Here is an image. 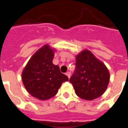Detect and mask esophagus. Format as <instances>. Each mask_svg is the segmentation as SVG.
I'll list each match as a JSON object with an SVG mask.
<instances>
[{
	"label": "esophagus",
	"mask_w": 128,
	"mask_h": 128,
	"mask_svg": "<svg viewBox=\"0 0 128 128\" xmlns=\"http://www.w3.org/2000/svg\"><path fill=\"white\" fill-rule=\"evenodd\" d=\"M66 75L67 76H68V78H70V75H71V73H70V72H67L66 73Z\"/></svg>",
	"instance_id": "34e87169"
}]
</instances>
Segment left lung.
Listing matches in <instances>:
<instances>
[{"instance_id":"8db88e82","label":"left lung","mask_w":128,"mask_h":128,"mask_svg":"<svg viewBox=\"0 0 128 128\" xmlns=\"http://www.w3.org/2000/svg\"><path fill=\"white\" fill-rule=\"evenodd\" d=\"M109 81L107 67L90 51L84 50L76 56V68L70 82L78 97L86 100L99 98L105 92Z\"/></svg>"}]
</instances>
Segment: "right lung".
<instances>
[{"instance_id": "1", "label": "right lung", "mask_w": 128, "mask_h": 128, "mask_svg": "<svg viewBox=\"0 0 128 128\" xmlns=\"http://www.w3.org/2000/svg\"><path fill=\"white\" fill-rule=\"evenodd\" d=\"M54 49L46 44L29 60L22 73L25 88L33 97L46 100L56 95L68 76L61 73L59 66L52 63Z\"/></svg>"}]
</instances>
